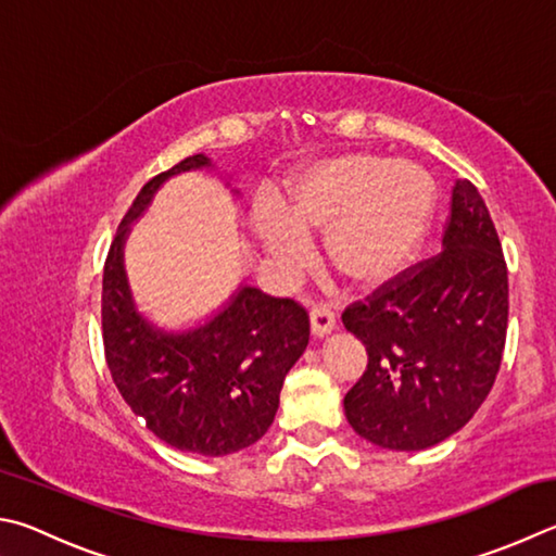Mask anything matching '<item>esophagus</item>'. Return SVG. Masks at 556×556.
<instances>
[{
	"instance_id": "34e87169",
	"label": "esophagus",
	"mask_w": 556,
	"mask_h": 556,
	"mask_svg": "<svg viewBox=\"0 0 556 556\" xmlns=\"http://www.w3.org/2000/svg\"><path fill=\"white\" fill-rule=\"evenodd\" d=\"M337 327V319L334 313L327 307H313L309 309V329H313L315 337H327L332 334Z\"/></svg>"
}]
</instances>
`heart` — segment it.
I'll list each match as a JSON object with an SVG mask.
<instances>
[{"instance_id":"obj_1","label":"heart","mask_w":556,"mask_h":556,"mask_svg":"<svg viewBox=\"0 0 556 556\" xmlns=\"http://www.w3.org/2000/svg\"><path fill=\"white\" fill-rule=\"evenodd\" d=\"M437 204L430 170L374 153H337L307 165L290 182L286 204H256L253 231L283 276L309 261L313 233L325 237L329 268L356 290L397 276L420 247Z\"/></svg>"}]
</instances>
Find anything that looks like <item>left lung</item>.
Instances as JSON below:
<instances>
[{
    "label": "left lung",
    "instance_id": "1",
    "mask_svg": "<svg viewBox=\"0 0 556 556\" xmlns=\"http://www.w3.org/2000/svg\"><path fill=\"white\" fill-rule=\"evenodd\" d=\"M342 323L366 346L344 395L356 434L420 452L459 432L491 393L508 329V268L479 190L459 178L442 251L417 263Z\"/></svg>",
    "mask_w": 556,
    "mask_h": 556
}]
</instances>
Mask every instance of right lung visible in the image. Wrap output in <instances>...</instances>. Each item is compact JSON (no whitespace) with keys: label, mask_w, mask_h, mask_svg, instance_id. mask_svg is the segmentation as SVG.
<instances>
[{"label":"right lung","mask_w":556,"mask_h":556,"mask_svg":"<svg viewBox=\"0 0 556 556\" xmlns=\"http://www.w3.org/2000/svg\"><path fill=\"white\" fill-rule=\"evenodd\" d=\"M207 168H214L207 155L194 153L136 194L104 263L102 339L114 386L159 440L180 452L227 456L268 432L286 376L309 342V319L295 300L270 298L247 283L182 332L161 329L139 313L124 268L131 224L165 180Z\"/></svg>","instance_id":"obj_1"}]
</instances>
